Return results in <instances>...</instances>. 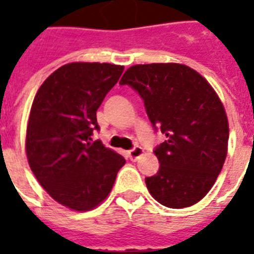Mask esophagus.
Masks as SVG:
<instances>
[{"mask_svg":"<svg viewBox=\"0 0 254 254\" xmlns=\"http://www.w3.org/2000/svg\"><path fill=\"white\" fill-rule=\"evenodd\" d=\"M127 155H129V158H130L131 161H137L141 155H143V149L139 146H135L134 149H131V150L127 151Z\"/></svg>","mask_w":254,"mask_h":254,"instance_id":"obj_1","label":"esophagus"}]
</instances>
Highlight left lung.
Wrapping results in <instances>:
<instances>
[{
	"label": "left lung",
	"mask_w": 254,
	"mask_h": 254,
	"mask_svg": "<svg viewBox=\"0 0 254 254\" xmlns=\"http://www.w3.org/2000/svg\"><path fill=\"white\" fill-rule=\"evenodd\" d=\"M120 84L138 92L151 125L166 135L154 150L158 173L145 179L151 196L169 208L196 204L215 185L228 151V119L215 89L179 63L131 65Z\"/></svg>",
	"instance_id": "8db88e82"
}]
</instances>
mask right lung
I'll use <instances>...</instances> for the list:
<instances>
[{
	"label": "right lung",
	"mask_w": 254,
	"mask_h": 254,
	"mask_svg": "<svg viewBox=\"0 0 254 254\" xmlns=\"http://www.w3.org/2000/svg\"><path fill=\"white\" fill-rule=\"evenodd\" d=\"M124 65L73 62L54 71L34 97L26 129V155L54 200L84 212L101 204L115 185L123 155L92 142L96 112L119 81Z\"/></svg>",
	"instance_id": "1"
}]
</instances>
